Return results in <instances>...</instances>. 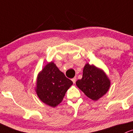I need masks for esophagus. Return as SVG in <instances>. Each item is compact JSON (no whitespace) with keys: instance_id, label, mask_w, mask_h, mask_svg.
Wrapping results in <instances>:
<instances>
[{"instance_id":"1","label":"esophagus","mask_w":133,"mask_h":133,"mask_svg":"<svg viewBox=\"0 0 133 133\" xmlns=\"http://www.w3.org/2000/svg\"><path fill=\"white\" fill-rule=\"evenodd\" d=\"M76 79H77L76 77H74L73 79H72V82H73L74 83H76Z\"/></svg>"}]
</instances>
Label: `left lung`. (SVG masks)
<instances>
[{"instance_id": "left-lung-1", "label": "left lung", "mask_w": 133, "mask_h": 133, "mask_svg": "<svg viewBox=\"0 0 133 133\" xmlns=\"http://www.w3.org/2000/svg\"><path fill=\"white\" fill-rule=\"evenodd\" d=\"M110 81L102 69L87 63L83 68V77L76 81L79 88L88 97L97 101L107 93Z\"/></svg>"}]
</instances>
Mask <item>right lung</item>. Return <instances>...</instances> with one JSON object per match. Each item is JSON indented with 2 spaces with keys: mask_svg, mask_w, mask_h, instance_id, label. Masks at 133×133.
I'll return each instance as SVG.
<instances>
[{
  "mask_svg": "<svg viewBox=\"0 0 133 133\" xmlns=\"http://www.w3.org/2000/svg\"><path fill=\"white\" fill-rule=\"evenodd\" d=\"M72 84L54 63L50 62L38 74L36 91L42 102L54 108L61 103Z\"/></svg>",
  "mask_w": 133,
  "mask_h": 133,
  "instance_id": "add662e5",
  "label": "right lung"
}]
</instances>
